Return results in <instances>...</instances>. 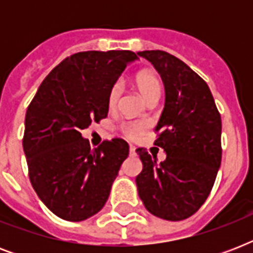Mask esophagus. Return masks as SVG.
<instances>
[{
	"mask_svg": "<svg viewBox=\"0 0 253 253\" xmlns=\"http://www.w3.org/2000/svg\"><path fill=\"white\" fill-rule=\"evenodd\" d=\"M135 151H136V148L134 146H130V155H135Z\"/></svg>",
	"mask_w": 253,
	"mask_h": 253,
	"instance_id": "esophagus-1",
	"label": "esophagus"
}]
</instances>
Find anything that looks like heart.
Returning a JSON list of instances; mask_svg holds the SVG:
<instances>
[{"label": "heart", "instance_id": "heart-1", "mask_svg": "<svg viewBox=\"0 0 253 253\" xmlns=\"http://www.w3.org/2000/svg\"><path fill=\"white\" fill-rule=\"evenodd\" d=\"M135 86L138 89L139 94L142 95V98L144 101H148V99L158 98L162 94V83H160V79H159L154 72L151 71H142L139 72L136 76H135ZM119 95H121V85L115 84L114 86L111 87L110 93H109V105L110 106H115L117 102H118ZM147 125L146 122H134L127 125L125 131H126L127 136L135 139L143 135L146 132Z\"/></svg>", "mask_w": 253, "mask_h": 253}]
</instances>
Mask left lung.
<instances>
[{"instance_id": "8db88e82", "label": "left lung", "mask_w": 253, "mask_h": 253, "mask_svg": "<svg viewBox=\"0 0 253 253\" xmlns=\"http://www.w3.org/2000/svg\"><path fill=\"white\" fill-rule=\"evenodd\" d=\"M162 77L166 103L155 144L167 158L158 163L138 148L143 169L135 182L143 205L166 220L193 215L211 192L222 160V121L208 84L184 61L164 51L138 52Z\"/></svg>"}]
</instances>
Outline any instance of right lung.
<instances>
[{
  "mask_svg": "<svg viewBox=\"0 0 253 253\" xmlns=\"http://www.w3.org/2000/svg\"><path fill=\"white\" fill-rule=\"evenodd\" d=\"M138 59L131 51L75 53L49 72L27 107L23 151L30 181L61 219H87L110 196L128 144L111 139L91 150L81 130L106 118L111 87Z\"/></svg>",
  "mask_w": 253,
  "mask_h": 253,
  "instance_id": "add662e5",
  "label": "right lung"
}]
</instances>
